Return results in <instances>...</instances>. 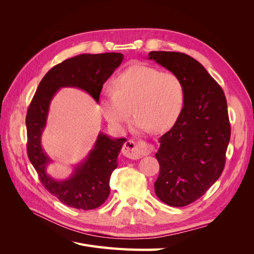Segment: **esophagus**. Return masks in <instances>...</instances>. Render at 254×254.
Instances as JSON below:
<instances>
[{
	"label": "esophagus",
	"instance_id": "34e87169",
	"mask_svg": "<svg viewBox=\"0 0 254 254\" xmlns=\"http://www.w3.org/2000/svg\"><path fill=\"white\" fill-rule=\"evenodd\" d=\"M153 149V146L150 144L145 143L143 141H127L123 148V152H124L125 157L131 159V160H137L141 159L143 156L148 155Z\"/></svg>",
	"mask_w": 254,
	"mask_h": 254
}]
</instances>
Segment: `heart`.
Segmentation results:
<instances>
[{"instance_id":"b5f03b06","label":"heart","mask_w":254,"mask_h":254,"mask_svg":"<svg viewBox=\"0 0 254 254\" xmlns=\"http://www.w3.org/2000/svg\"><path fill=\"white\" fill-rule=\"evenodd\" d=\"M184 87L174 73L135 64L121 73L115 86L107 82L99 94V109L110 126L121 131L132 112L133 131L170 129L179 119L184 105Z\"/></svg>"}]
</instances>
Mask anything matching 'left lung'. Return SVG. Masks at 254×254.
Returning a JSON list of instances; mask_svg holds the SVG:
<instances>
[{
    "mask_svg": "<svg viewBox=\"0 0 254 254\" xmlns=\"http://www.w3.org/2000/svg\"><path fill=\"white\" fill-rule=\"evenodd\" d=\"M148 59L178 76L184 87L180 117L159 139L155 182L161 201L184 206L200 198L224 171L231 135L227 99L203 65L187 54L150 52Z\"/></svg>",
    "mask_w": 254,
    "mask_h": 254,
    "instance_id": "obj_1",
    "label": "left lung"
}]
</instances>
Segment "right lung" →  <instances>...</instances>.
I'll return each instance as SVG.
<instances>
[{
    "label": "right lung",
    "instance_id": "obj_1",
    "mask_svg": "<svg viewBox=\"0 0 254 254\" xmlns=\"http://www.w3.org/2000/svg\"><path fill=\"white\" fill-rule=\"evenodd\" d=\"M123 58L121 53L80 54L63 61L45 74L28 107V159L44 188L67 206L87 211L96 209L106 201L110 194V177L118 167V157L126 139L99 132L93 148L83 161L74 166L67 179L53 178L47 172L53 160L41 144L51 102L61 88H77L98 103L103 84L120 66Z\"/></svg>",
    "mask_w": 254,
    "mask_h": 254
}]
</instances>
